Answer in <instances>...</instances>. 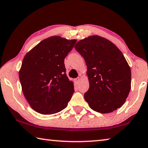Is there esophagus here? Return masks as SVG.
Returning a JSON list of instances; mask_svg holds the SVG:
<instances>
[{
  "mask_svg": "<svg viewBox=\"0 0 148 148\" xmlns=\"http://www.w3.org/2000/svg\"><path fill=\"white\" fill-rule=\"evenodd\" d=\"M79 80H80V78H79V77H78V78L74 79V82L76 84H78L79 82Z\"/></svg>",
  "mask_w": 148,
  "mask_h": 148,
  "instance_id": "1",
  "label": "esophagus"
}]
</instances>
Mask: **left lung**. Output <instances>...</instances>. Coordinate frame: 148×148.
Instances as JSON below:
<instances>
[{
    "instance_id": "obj_1",
    "label": "left lung",
    "mask_w": 148,
    "mask_h": 148,
    "mask_svg": "<svg viewBox=\"0 0 148 148\" xmlns=\"http://www.w3.org/2000/svg\"><path fill=\"white\" fill-rule=\"evenodd\" d=\"M74 48L86 63L90 88L84 98L91 109L109 113L123 106L131 88V70L119 48L98 36L82 39Z\"/></svg>"
}]
</instances>
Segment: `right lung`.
I'll list each match as a JSON object with an SVG mask.
<instances>
[{"label": "right lung", "mask_w": 148, "mask_h": 148, "mask_svg": "<svg viewBox=\"0 0 148 148\" xmlns=\"http://www.w3.org/2000/svg\"><path fill=\"white\" fill-rule=\"evenodd\" d=\"M76 39L60 36L45 39L23 58L19 78L23 95L34 111L57 113L67 107L74 92L66 74L64 58Z\"/></svg>", "instance_id": "right-lung-1"}]
</instances>
